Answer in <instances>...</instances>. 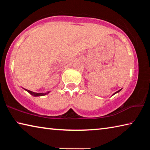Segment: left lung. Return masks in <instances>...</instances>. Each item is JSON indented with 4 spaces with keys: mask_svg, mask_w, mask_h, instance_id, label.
<instances>
[{
    "mask_svg": "<svg viewBox=\"0 0 150 150\" xmlns=\"http://www.w3.org/2000/svg\"><path fill=\"white\" fill-rule=\"evenodd\" d=\"M121 91V89H120V90H119V91H117V92H116V93H115V94H116V93H118V92H119V91ZM115 94H113V95H115Z\"/></svg>",
    "mask_w": 150,
    "mask_h": 150,
    "instance_id": "8db88e82",
    "label": "left lung"
}]
</instances>
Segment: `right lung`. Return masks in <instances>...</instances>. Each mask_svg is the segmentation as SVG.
<instances>
[{
    "instance_id": "obj_1",
    "label": "right lung",
    "mask_w": 150,
    "mask_h": 150,
    "mask_svg": "<svg viewBox=\"0 0 150 150\" xmlns=\"http://www.w3.org/2000/svg\"><path fill=\"white\" fill-rule=\"evenodd\" d=\"M26 91H27L30 94H31L32 95L34 96L46 95L47 94H48V93H49V92H47V93H34V92H32V91H29V90H27V89H26Z\"/></svg>"
}]
</instances>
